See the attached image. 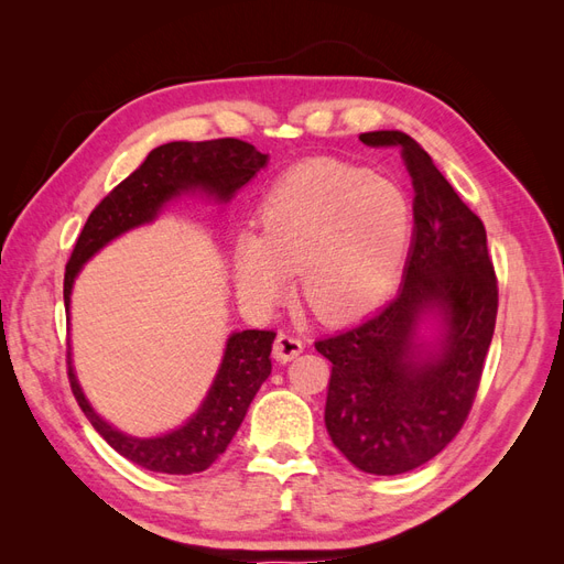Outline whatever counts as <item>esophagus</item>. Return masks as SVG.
Wrapping results in <instances>:
<instances>
[{"label": "esophagus", "mask_w": 564, "mask_h": 564, "mask_svg": "<svg viewBox=\"0 0 564 564\" xmlns=\"http://www.w3.org/2000/svg\"><path fill=\"white\" fill-rule=\"evenodd\" d=\"M303 352V340L294 334H278L275 346H272V355H275L278 362H292L294 357Z\"/></svg>", "instance_id": "34e87169"}]
</instances>
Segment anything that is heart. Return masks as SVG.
<instances>
[{"mask_svg":"<svg viewBox=\"0 0 564 564\" xmlns=\"http://www.w3.org/2000/svg\"><path fill=\"white\" fill-rule=\"evenodd\" d=\"M261 237L235 247L240 294L256 308L278 305L299 272V296L324 322L373 308L402 268L412 212L398 185L367 169L311 160L270 187Z\"/></svg>","mask_w":564,"mask_h":564,"instance_id":"1","label":"heart"}]
</instances>
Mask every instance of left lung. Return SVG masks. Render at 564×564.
I'll return each instance as SVG.
<instances>
[{"mask_svg": "<svg viewBox=\"0 0 564 564\" xmlns=\"http://www.w3.org/2000/svg\"><path fill=\"white\" fill-rule=\"evenodd\" d=\"M398 148L414 183V242L400 294L379 313L315 340L332 362L324 423L336 449L371 475L423 466L464 429L499 311L487 232L449 181L404 131L360 133ZM437 310L446 336L435 354L413 344L421 314Z\"/></svg>", "mask_w": 564, "mask_h": 564, "instance_id": "1", "label": "left lung"}]
</instances>
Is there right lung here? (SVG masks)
<instances>
[{"label":"right lung","mask_w":564,"mask_h":564,"mask_svg":"<svg viewBox=\"0 0 564 564\" xmlns=\"http://www.w3.org/2000/svg\"><path fill=\"white\" fill-rule=\"evenodd\" d=\"M265 162L268 155L240 139H214L197 143L174 141L152 150L133 174L115 185L98 202V207L84 224L65 265V311L70 305L73 282L79 268L100 247H106L117 235L148 224L160 214L164 202L185 191H197L199 187L204 193L216 195L220 202H228L256 176V172H261ZM272 340H275L272 329H247L232 334L228 338L224 365L216 373L207 400L202 402L191 421L162 437H129L100 419L89 402L84 400L70 355H67V379H70L73 395L82 406L84 416L91 421L98 435L117 454L152 473L193 475L207 470L226 452L237 429H240L253 395L270 373Z\"/></svg>","instance_id":"right-lung-1"}]
</instances>
